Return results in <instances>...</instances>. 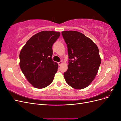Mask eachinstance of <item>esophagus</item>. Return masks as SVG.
Here are the masks:
<instances>
[{"label": "esophagus", "mask_w": 121, "mask_h": 121, "mask_svg": "<svg viewBox=\"0 0 121 121\" xmlns=\"http://www.w3.org/2000/svg\"><path fill=\"white\" fill-rule=\"evenodd\" d=\"M63 64V63L62 61H60V62H58V65H61L62 64Z\"/></svg>", "instance_id": "34e87169"}]
</instances>
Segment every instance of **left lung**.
<instances>
[{
	"label": "left lung",
	"instance_id": "1",
	"mask_svg": "<svg viewBox=\"0 0 121 121\" xmlns=\"http://www.w3.org/2000/svg\"><path fill=\"white\" fill-rule=\"evenodd\" d=\"M61 33L69 59L68 70L64 74L65 79L73 88H85L93 81L101 64L98 47L79 32L65 31Z\"/></svg>",
	"mask_w": 121,
	"mask_h": 121
}]
</instances>
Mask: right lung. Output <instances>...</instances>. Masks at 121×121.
<instances>
[{"label": "right lung", "mask_w": 121, "mask_h": 121, "mask_svg": "<svg viewBox=\"0 0 121 121\" xmlns=\"http://www.w3.org/2000/svg\"><path fill=\"white\" fill-rule=\"evenodd\" d=\"M60 32L41 31L29 39L20 53V67L28 82L42 89L53 81L58 65L52 60L53 44Z\"/></svg>", "instance_id": "obj_1"}]
</instances>
